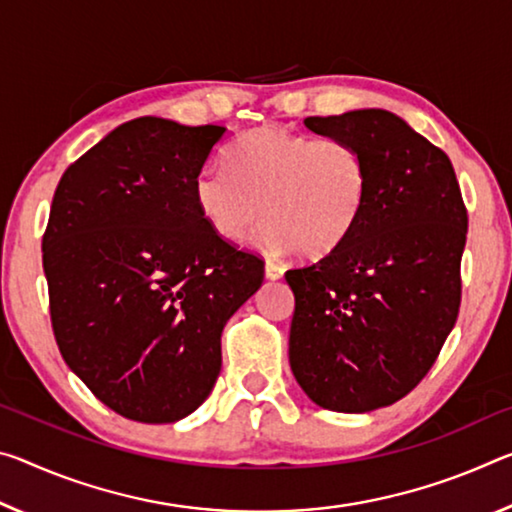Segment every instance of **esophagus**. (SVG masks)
<instances>
[{"instance_id":"1","label":"esophagus","mask_w":512,"mask_h":512,"mask_svg":"<svg viewBox=\"0 0 512 512\" xmlns=\"http://www.w3.org/2000/svg\"><path fill=\"white\" fill-rule=\"evenodd\" d=\"M282 275H285V266H282L280 262H275V259H269V262H266V278L280 280Z\"/></svg>"}]
</instances>
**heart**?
Wrapping results in <instances>:
<instances>
[{
    "label": "heart",
    "instance_id": "1",
    "mask_svg": "<svg viewBox=\"0 0 512 512\" xmlns=\"http://www.w3.org/2000/svg\"><path fill=\"white\" fill-rule=\"evenodd\" d=\"M227 169L207 168L196 180V205L223 241L241 243L262 221L271 250L319 259L351 234L369 189L358 145L312 139L278 125L243 136L227 152Z\"/></svg>",
    "mask_w": 512,
    "mask_h": 512
}]
</instances>
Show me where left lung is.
I'll return each mask as SVG.
<instances>
[{
    "label": "left lung",
    "instance_id": "1",
    "mask_svg": "<svg viewBox=\"0 0 512 512\" xmlns=\"http://www.w3.org/2000/svg\"><path fill=\"white\" fill-rule=\"evenodd\" d=\"M305 125L358 145L369 189L342 246L285 273L296 298L289 364L321 408H385L421 383L456 326L467 207L449 157L394 113Z\"/></svg>",
    "mask_w": 512,
    "mask_h": 512
}]
</instances>
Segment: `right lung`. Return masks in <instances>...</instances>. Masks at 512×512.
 <instances>
[{"mask_svg":"<svg viewBox=\"0 0 512 512\" xmlns=\"http://www.w3.org/2000/svg\"><path fill=\"white\" fill-rule=\"evenodd\" d=\"M223 132L129 120L54 191L43 269L56 344L97 399L143 424L207 399L225 323L264 280V259L223 241L196 205Z\"/></svg>","mask_w":512,"mask_h":512,"instance_id":"right-lung-1","label":"right lung"}]
</instances>
